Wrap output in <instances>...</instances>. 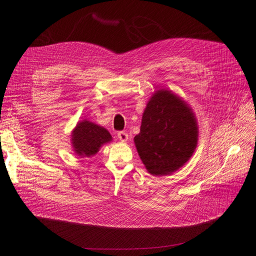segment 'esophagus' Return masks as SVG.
<instances>
[{"instance_id":"34e87169","label":"esophagus","mask_w":256,"mask_h":256,"mask_svg":"<svg viewBox=\"0 0 256 256\" xmlns=\"http://www.w3.org/2000/svg\"><path fill=\"white\" fill-rule=\"evenodd\" d=\"M117 136H118V139H119L120 141H122V142H126V141H128V134L126 132H119L117 134Z\"/></svg>"}]
</instances>
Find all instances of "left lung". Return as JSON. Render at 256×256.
I'll return each mask as SVG.
<instances>
[{
  "mask_svg": "<svg viewBox=\"0 0 256 256\" xmlns=\"http://www.w3.org/2000/svg\"><path fill=\"white\" fill-rule=\"evenodd\" d=\"M198 135V122L189 104L171 90L158 89L146 104L134 142L148 173L163 176L190 160Z\"/></svg>",
  "mask_w": 256,
  "mask_h": 256,
  "instance_id": "1",
  "label": "left lung"
}]
</instances>
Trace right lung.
<instances>
[{
    "mask_svg": "<svg viewBox=\"0 0 256 256\" xmlns=\"http://www.w3.org/2000/svg\"><path fill=\"white\" fill-rule=\"evenodd\" d=\"M70 137L72 150L80 158L96 154L104 144L113 140L109 130L87 119L78 121Z\"/></svg>",
    "mask_w": 256,
    "mask_h": 256,
    "instance_id": "1",
    "label": "right lung"
}]
</instances>
